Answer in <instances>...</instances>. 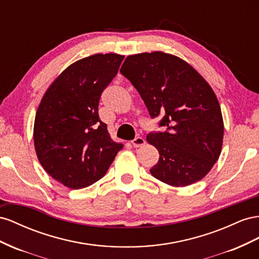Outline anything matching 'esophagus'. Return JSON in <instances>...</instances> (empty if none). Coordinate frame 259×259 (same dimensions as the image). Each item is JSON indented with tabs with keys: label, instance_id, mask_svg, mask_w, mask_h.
<instances>
[{
	"label": "esophagus",
	"instance_id": "34e87169",
	"mask_svg": "<svg viewBox=\"0 0 259 259\" xmlns=\"http://www.w3.org/2000/svg\"><path fill=\"white\" fill-rule=\"evenodd\" d=\"M131 144L134 145L135 147H140V146H143L145 144V140L142 137H138L135 140H132Z\"/></svg>",
	"mask_w": 259,
	"mask_h": 259
}]
</instances>
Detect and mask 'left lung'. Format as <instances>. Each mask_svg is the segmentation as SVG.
<instances>
[{
	"mask_svg": "<svg viewBox=\"0 0 259 259\" xmlns=\"http://www.w3.org/2000/svg\"><path fill=\"white\" fill-rule=\"evenodd\" d=\"M120 72L141 95L150 115L161 114L167 131L146 136L159 153L151 174L172 187L202 180L218 160L224 119L215 92L182 58L155 51L129 55Z\"/></svg>",
	"mask_w": 259,
	"mask_h": 259,
	"instance_id": "8db88e82",
	"label": "left lung"
}]
</instances>
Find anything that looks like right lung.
<instances>
[{"label": "right lung", "instance_id": "1", "mask_svg": "<svg viewBox=\"0 0 259 259\" xmlns=\"http://www.w3.org/2000/svg\"><path fill=\"white\" fill-rule=\"evenodd\" d=\"M123 55L94 54L72 63L43 94L33 142L40 164L69 189L103 178L123 145L99 117L101 94L117 75Z\"/></svg>", "mask_w": 259, "mask_h": 259}]
</instances>
